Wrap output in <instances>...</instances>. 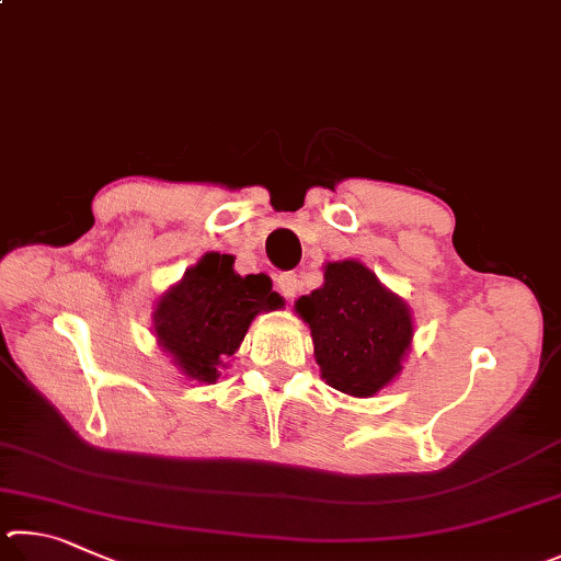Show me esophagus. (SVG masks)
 I'll return each mask as SVG.
<instances>
[{"label": "esophagus", "instance_id": "obj_1", "mask_svg": "<svg viewBox=\"0 0 561 561\" xmlns=\"http://www.w3.org/2000/svg\"><path fill=\"white\" fill-rule=\"evenodd\" d=\"M275 286H278V290L286 298H296L298 293H300V288H302V283H300V275L298 273L288 271V273H280L278 278H275Z\"/></svg>", "mask_w": 561, "mask_h": 561}]
</instances>
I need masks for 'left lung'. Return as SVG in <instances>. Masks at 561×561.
<instances>
[{
  "mask_svg": "<svg viewBox=\"0 0 561 561\" xmlns=\"http://www.w3.org/2000/svg\"><path fill=\"white\" fill-rule=\"evenodd\" d=\"M330 387L371 397L399 375L414 325L409 308L357 261L328 263L325 286L296 302Z\"/></svg>",
  "mask_w": 561,
  "mask_h": 561,
  "instance_id": "8db88e82",
  "label": "left lung"
}]
</instances>
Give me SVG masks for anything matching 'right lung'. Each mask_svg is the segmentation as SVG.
<instances>
[{"mask_svg":"<svg viewBox=\"0 0 561 561\" xmlns=\"http://www.w3.org/2000/svg\"><path fill=\"white\" fill-rule=\"evenodd\" d=\"M280 306L265 275L241 278L231 255L206 253L157 302L154 335L186 377L214 385L251 320Z\"/></svg>","mask_w":561,"mask_h":561,"instance_id":"right-lung-1","label":"right lung"}]
</instances>
